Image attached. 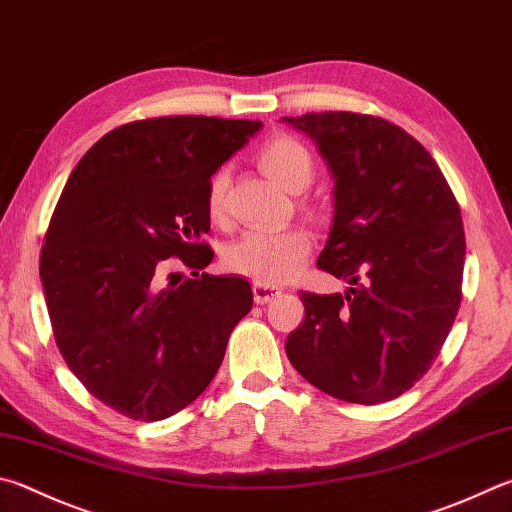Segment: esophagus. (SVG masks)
Instances as JSON below:
<instances>
[{
	"label": "esophagus",
	"instance_id": "34e87169",
	"mask_svg": "<svg viewBox=\"0 0 512 512\" xmlns=\"http://www.w3.org/2000/svg\"><path fill=\"white\" fill-rule=\"evenodd\" d=\"M253 293H255V302L257 304H266V302H271L273 297H277L282 293V288H277V286H268V284H253Z\"/></svg>",
	"mask_w": 512,
	"mask_h": 512
}]
</instances>
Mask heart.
I'll return each mask as SVG.
<instances>
[{
    "label": "heart",
    "instance_id": "1",
    "mask_svg": "<svg viewBox=\"0 0 512 512\" xmlns=\"http://www.w3.org/2000/svg\"><path fill=\"white\" fill-rule=\"evenodd\" d=\"M259 165L286 190H302L315 174V159L300 138L280 134L268 138L259 150ZM228 170L221 167L210 176L206 210L212 221L226 212ZM311 253V235L302 226L282 230H248L224 250V266L230 273L244 275L257 284H284L300 273Z\"/></svg>",
    "mask_w": 512,
    "mask_h": 512
}]
</instances>
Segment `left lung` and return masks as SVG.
<instances>
[{"label": "left lung", "mask_w": 512, "mask_h": 512, "mask_svg": "<svg viewBox=\"0 0 512 512\" xmlns=\"http://www.w3.org/2000/svg\"><path fill=\"white\" fill-rule=\"evenodd\" d=\"M333 176V226L318 268L345 295L302 291L291 365L324 394L376 405L421 380L457 318L466 232L430 152L385 118L353 111L286 116Z\"/></svg>", "instance_id": "1"}]
</instances>
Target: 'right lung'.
Masks as SVG:
<instances>
[{"label": "right lung", "instance_id": "1", "mask_svg": "<svg viewBox=\"0 0 512 512\" xmlns=\"http://www.w3.org/2000/svg\"><path fill=\"white\" fill-rule=\"evenodd\" d=\"M259 120L161 116L82 156L46 230L40 277L55 345L91 396L134 421L183 410L253 309L241 277L206 273V192ZM176 258L188 281L166 268Z\"/></svg>", "mask_w": 512, "mask_h": 512}]
</instances>
